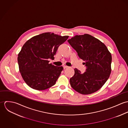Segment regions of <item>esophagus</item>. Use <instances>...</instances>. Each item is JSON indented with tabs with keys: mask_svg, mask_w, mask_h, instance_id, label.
Listing matches in <instances>:
<instances>
[{
	"mask_svg": "<svg viewBox=\"0 0 128 128\" xmlns=\"http://www.w3.org/2000/svg\"><path fill=\"white\" fill-rule=\"evenodd\" d=\"M68 66H65V65L63 66V68H64V69H65V68H68Z\"/></svg>",
	"mask_w": 128,
	"mask_h": 128,
	"instance_id": "34e87169",
	"label": "esophagus"
}]
</instances>
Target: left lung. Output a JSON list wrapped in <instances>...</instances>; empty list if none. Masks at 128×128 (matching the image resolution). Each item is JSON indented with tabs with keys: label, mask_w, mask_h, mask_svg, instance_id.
I'll use <instances>...</instances> for the list:
<instances>
[{
	"label": "left lung",
	"mask_w": 128,
	"mask_h": 128,
	"mask_svg": "<svg viewBox=\"0 0 128 128\" xmlns=\"http://www.w3.org/2000/svg\"><path fill=\"white\" fill-rule=\"evenodd\" d=\"M68 41L86 66L83 73L74 69V74L70 79L71 86L83 94L98 91L108 80L111 71L112 56L106 46L88 34L75 36Z\"/></svg>",
	"instance_id": "8db88e82"
}]
</instances>
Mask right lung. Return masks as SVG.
I'll return each mask as SVG.
<instances>
[{"mask_svg":"<svg viewBox=\"0 0 128 128\" xmlns=\"http://www.w3.org/2000/svg\"><path fill=\"white\" fill-rule=\"evenodd\" d=\"M68 38L45 32L24 43L18 54V62L20 72L28 86L44 90L55 85L63 67L49 64L48 60L54 58L58 47Z\"/></svg>","mask_w":128,"mask_h":128,"instance_id":"obj_1","label":"right lung"}]
</instances>
